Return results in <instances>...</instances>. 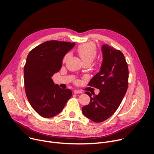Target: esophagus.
<instances>
[{
    "instance_id": "obj_1",
    "label": "esophagus",
    "mask_w": 154,
    "mask_h": 154,
    "mask_svg": "<svg viewBox=\"0 0 154 154\" xmlns=\"http://www.w3.org/2000/svg\"><path fill=\"white\" fill-rule=\"evenodd\" d=\"M82 91L80 90H78V89H75L74 91V94H82Z\"/></svg>"
}]
</instances>
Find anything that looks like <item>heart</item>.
<instances>
[{"mask_svg": "<svg viewBox=\"0 0 154 154\" xmlns=\"http://www.w3.org/2000/svg\"><path fill=\"white\" fill-rule=\"evenodd\" d=\"M77 52L84 63L87 62L91 63L97 55V48L94 44L85 43L78 47ZM69 55V54H67L63 57V62L67 60Z\"/></svg>", "mask_w": 154, "mask_h": 154, "instance_id": "obj_1", "label": "heart"}]
</instances>
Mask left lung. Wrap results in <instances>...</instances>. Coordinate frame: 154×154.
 I'll use <instances>...</instances> for the list:
<instances>
[{
  "label": "left lung",
  "mask_w": 154,
  "mask_h": 154,
  "mask_svg": "<svg viewBox=\"0 0 154 154\" xmlns=\"http://www.w3.org/2000/svg\"><path fill=\"white\" fill-rule=\"evenodd\" d=\"M102 51L100 70L88 84L98 88L100 92L92 96L86 92L91 102L82 107L83 114L94 122H102L114 114L128 88V69L123 53L107 44L102 45Z\"/></svg>",
  "instance_id": "left-lung-1"
}]
</instances>
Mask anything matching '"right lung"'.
Wrapping results in <instances>:
<instances>
[{
    "mask_svg": "<svg viewBox=\"0 0 154 154\" xmlns=\"http://www.w3.org/2000/svg\"><path fill=\"white\" fill-rule=\"evenodd\" d=\"M75 44L49 40L33 48L27 55L23 68L26 96L32 107L44 118L59 114L71 97L72 91L55 85L52 77L60 70L63 57Z\"/></svg>",
    "mask_w": 154,
    "mask_h": 154,
    "instance_id": "add662e5",
    "label": "right lung"
}]
</instances>
